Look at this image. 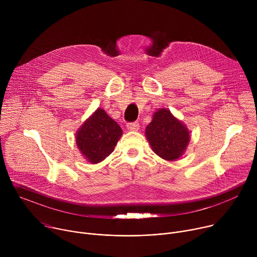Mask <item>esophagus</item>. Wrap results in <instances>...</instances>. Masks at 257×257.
<instances>
[{"mask_svg":"<svg viewBox=\"0 0 257 257\" xmlns=\"http://www.w3.org/2000/svg\"><path fill=\"white\" fill-rule=\"evenodd\" d=\"M127 129H128L129 131H133V132L138 131V130H139V124H138V122L128 123V124H127Z\"/></svg>","mask_w":257,"mask_h":257,"instance_id":"esophagus-1","label":"esophagus"}]
</instances>
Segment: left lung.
<instances>
[{"mask_svg": "<svg viewBox=\"0 0 257 257\" xmlns=\"http://www.w3.org/2000/svg\"><path fill=\"white\" fill-rule=\"evenodd\" d=\"M145 137L156 155L173 162L184 155L190 141V132L168 108H159L145 128Z\"/></svg>", "mask_w": 257, "mask_h": 257, "instance_id": "1", "label": "left lung"}]
</instances>
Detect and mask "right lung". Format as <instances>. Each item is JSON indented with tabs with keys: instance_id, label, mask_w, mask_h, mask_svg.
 I'll list each match as a JSON object with an SVG mask.
<instances>
[{
	"instance_id": "obj_1",
	"label": "right lung",
	"mask_w": 257,
	"mask_h": 257,
	"mask_svg": "<svg viewBox=\"0 0 257 257\" xmlns=\"http://www.w3.org/2000/svg\"><path fill=\"white\" fill-rule=\"evenodd\" d=\"M122 134L118 123L97 107L77 130L75 139L83 158L90 164H97L114 152Z\"/></svg>"
}]
</instances>
